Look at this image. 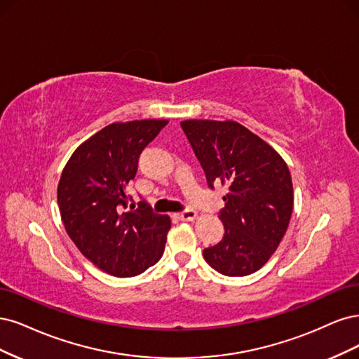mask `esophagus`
I'll list each match as a JSON object with an SVG mask.
<instances>
[{"instance_id":"1","label":"esophagus","mask_w":359,"mask_h":359,"mask_svg":"<svg viewBox=\"0 0 359 359\" xmlns=\"http://www.w3.org/2000/svg\"><path fill=\"white\" fill-rule=\"evenodd\" d=\"M176 217L179 219V221H183V222H191L194 221V219L196 217V212L195 210H183L180 213H176Z\"/></svg>"}]
</instances>
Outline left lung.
Masks as SVG:
<instances>
[{
    "mask_svg": "<svg viewBox=\"0 0 359 359\" xmlns=\"http://www.w3.org/2000/svg\"><path fill=\"white\" fill-rule=\"evenodd\" d=\"M209 187H228L219 212L225 234L204 249L207 264L225 276L258 271L282 241L291 221L294 191L282 156L234 121L180 122Z\"/></svg>",
    "mask_w": 359,
    "mask_h": 359,
    "instance_id": "1",
    "label": "left lung"
}]
</instances>
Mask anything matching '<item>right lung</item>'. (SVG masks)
I'll list each match as a JSON object with an SVG mask.
<instances>
[{
    "mask_svg": "<svg viewBox=\"0 0 359 359\" xmlns=\"http://www.w3.org/2000/svg\"><path fill=\"white\" fill-rule=\"evenodd\" d=\"M168 121L114 122L80 144L61 175L57 205L67 234L104 273L133 277L155 265L171 221L126 194L138 156Z\"/></svg>",
    "mask_w": 359,
    "mask_h": 359,
    "instance_id": "1",
    "label": "right lung"
}]
</instances>
